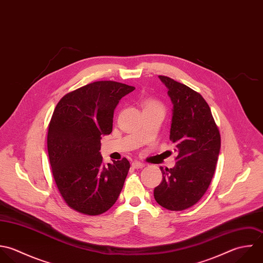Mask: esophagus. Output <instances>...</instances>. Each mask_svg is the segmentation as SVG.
<instances>
[{"mask_svg": "<svg viewBox=\"0 0 263 263\" xmlns=\"http://www.w3.org/2000/svg\"><path fill=\"white\" fill-rule=\"evenodd\" d=\"M132 166L136 170H139V168H143L145 166V164L142 163V162H139V161H135V162L132 163Z\"/></svg>", "mask_w": 263, "mask_h": 263, "instance_id": "1", "label": "esophagus"}]
</instances>
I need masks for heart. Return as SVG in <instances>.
Masks as SVG:
<instances>
[{"label":"heart","instance_id":"b5f03b06","mask_svg":"<svg viewBox=\"0 0 263 263\" xmlns=\"http://www.w3.org/2000/svg\"><path fill=\"white\" fill-rule=\"evenodd\" d=\"M148 108H161L162 106L159 102L155 101V100H147L144 102V109H148Z\"/></svg>","mask_w":263,"mask_h":263}]
</instances>
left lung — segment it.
Masks as SVG:
<instances>
[{
    "instance_id": "obj_1",
    "label": "left lung",
    "mask_w": 263,
    "mask_h": 263,
    "mask_svg": "<svg viewBox=\"0 0 263 263\" xmlns=\"http://www.w3.org/2000/svg\"><path fill=\"white\" fill-rule=\"evenodd\" d=\"M159 79L174 105L170 139L177 156L175 167H160L162 181L154 189V198L168 210L181 211L195 205L206 193L220 151V135L199 92L171 78Z\"/></svg>"
}]
</instances>
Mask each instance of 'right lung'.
Here are the masks:
<instances>
[{
    "instance_id": "obj_1",
    "label": "right lung",
    "mask_w": 263,
    "mask_h": 263,
    "mask_svg": "<svg viewBox=\"0 0 263 263\" xmlns=\"http://www.w3.org/2000/svg\"><path fill=\"white\" fill-rule=\"evenodd\" d=\"M135 89L102 81L66 93L57 104L48 129V153L57 187L67 205L87 215H99L116 202L129 162L104 164L102 136L110 135L119 100Z\"/></svg>"
}]
</instances>
